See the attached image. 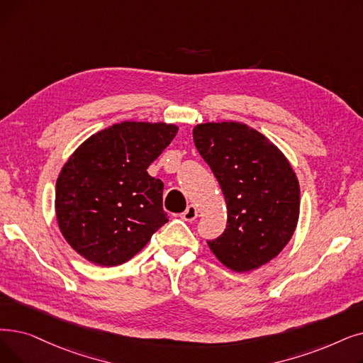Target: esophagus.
<instances>
[{
	"instance_id": "esophagus-1",
	"label": "esophagus",
	"mask_w": 363,
	"mask_h": 363,
	"mask_svg": "<svg viewBox=\"0 0 363 363\" xmlns=\"http://www.w3.org/2000/svg\"><path fill=\"white\" fill-rule=\"evenodd\" d=\"M199 216V211L196 206H193V204H190L182 213H181V218L184 220H188V223H193V220H196V218Z\"/></svg>"
}]
</instances>
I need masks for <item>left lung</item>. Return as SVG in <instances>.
Returning <instances> with one entry per match:
<instances>
[{"label": "left lung", "mask_w": 363, "mask_h": 363, "mask_svg": "<svg viewBox=\"0 0 363 363\" xmlns=\"http://www.w3.org/2000/svg\"><path fill=\"white\" fill-rule=\"evenodd\" d=\"M194 144L227 203V228L208 240L230 270L245 273L276 258L299 216V184L283 152L243 123L197 124Z\"/></svg>", "instance_id": "1"}]
</instances>
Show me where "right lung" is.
Here are the masks:
<instances>
[{
	"instance_id": "1",
	"label": "right lung",
	"mask_w": 363,
	"mask_h": 363,
	"mask_svg": "<svg viewBox=\"0 0 363 363\" xmlns=\"http://www.w3.org/2000/svg\"><path fill=\"white\" fill-rule=\"evenodd\" d=\"M177 133L175 124L123 121L74 151L56 181L55 208L77 254L96 265H120L167 223L163 182L147 169Z\"/></svg>"
}]
</instances>
